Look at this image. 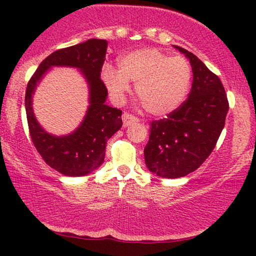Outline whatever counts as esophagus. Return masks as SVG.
Returning a JSON list of instances; mask_svg holds the SVG:
<instances>
[{
    "label": "esophagus",
    "instance_id": "esophagus-1",
    "mask_svg": "<svg viewBox=\"0 0 256 256\" xmlns=\"http://www.w3.org/2000/svg\"><path fill=\"white\" fill-rule=\"evenodd\" d=\"M122 121H124V127H128L129 124H132V122H138V118L134 116L132 114L124 113V115H122Z\"/></svg>",
    "mask_w": 256,
    "mask_h": 256
}]
</instances>
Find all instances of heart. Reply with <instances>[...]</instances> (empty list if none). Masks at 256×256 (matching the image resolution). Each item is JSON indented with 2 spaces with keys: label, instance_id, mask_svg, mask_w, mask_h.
<instances>
[{
  "label": "heart",
  "instance_id": "1",
  "mask_svg": "<svg viewBox=\"0 0 256 256\" xmlns=\"http://www.w3.org/2000/svg\"><path fill=\"white\" fill-rule=\"evenodd\" d=\"M102 79L112 98L121 101L135 84V93L146 113L164 116L176 110L191 88L192 68L184 57L155 48L134 50L122 56L118 70L107 65Z\"/></svg>",
  "mask_w": 256,
  "mask_h": 256
}]
</instances>
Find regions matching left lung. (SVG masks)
<instances>
[{
    "mask_svg": "<svg viewBox=\"0 0 256 256\" xmlns=\"http://www.w3.org/2000/svg\"><path fill=\"white\" fill-rule=\"evenodd\" d=\"M190 60L194 82L188 100L166 118L152 121L144 148L148 169L164 178H180L197 170L222 134L228 100L219 76L197 56L180 46Z\"/></svg>",
    "mask_w": 256,
    "mask_h": 256,
    "instance_id": "1",
    "label": "left lung"
}]
</instances>
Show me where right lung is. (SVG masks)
Returning <instances> with one entry per match:
<instances>
[{
    "label": "right lung",
    "mask_w": 256,
    "mask_h": 256,
    "mask_svg": "<svg viewBox=\"0 0 256 256\" xmlns=\"http://www.w3.org/2000/svg\"><path fill=\"white\" fill-rule=\"evenodd\" d=\"M107 40H88L54 51L44 59L31 76L26 92L28 126L34 148L44 162L65 176H85L102 164L107 141L122 127V110L106 104L107 88L100 78ZM52 66L76 67L90 87V106L82 124L66 136H54L42 128L32 110L36 84Z\"/></svg>",
    "instance_id": "add662e5"
}]
</instances>
